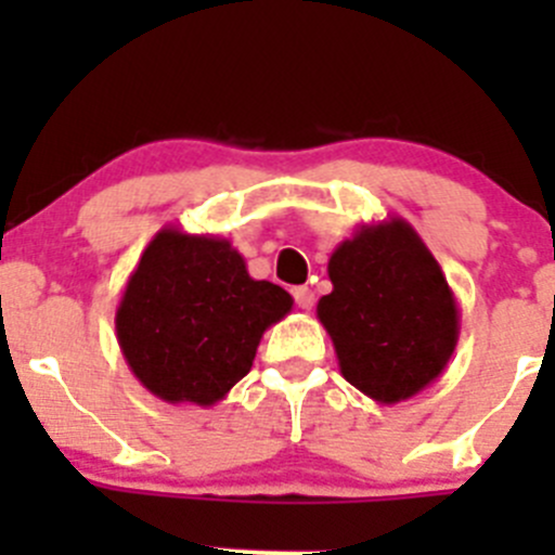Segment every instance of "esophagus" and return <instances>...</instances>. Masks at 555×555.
I'll return each instance as SVG.
<instances>
[{"instance_id":"esophagus-1","label":"esophagus","mask_w":555,"mask_h":555,"mask_svg":"<svg viewBox=\"0 0 555 555\" xmlns=\"http://www.w3.org/2000/svg\"><path fill=\"white\" fill-rule=\"evenodd\" d=\"M293 298H295V304H298V309H304V311H309L313 306V293L309 287H295Z\"/></svg>"}]
</instances>
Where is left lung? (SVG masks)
Returning <instances> with one entry per match:
<instances>
[{"label": "left lung", "instance_id": "left-lung-1", "mask_svg": "<svg viewBox=\"0 0 555 555\" xmlns=\"http://www.w3.org/2000/svg\"><path fill=\"white\" fill-rule=\"evenodd\" d=\"M333 293L317 317L340 376L382 405L427 389L459 340V306L446 273L400 217L362 225L327 262Z\"/></svg>", "mask_w": 555, "mask_h": 555}]
</instances>
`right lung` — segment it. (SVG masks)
I'll list each match as a JSON object with an SVG mask.
<instances>
[{"label": "right lung", "instance_id": "1", "mask_svg": "<svg viewBox=\"0 0 555 555\" xmlns=\"http://www.w3.org/2000/svg\"><path fill=\"white\" fill-rule=\"evenodd\" d=\"M289 311L293 295L251 279L228 238L164 228L128 276L115 330L150 395L209 408L251 371L262 333Z\"/></svg>", "mask_w": 555, "mask_h": 555}]
</instances>
